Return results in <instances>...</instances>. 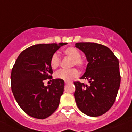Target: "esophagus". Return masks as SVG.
Listing matches in <instances>:
<instances>
[{"mask_svg": "<svg viewBox=\"0 0 132 132\" xmlns=\"http://www.w3.org/2000/svg\"><path fill=\"white\" fill-rule=\"evenodd\" d=\"M70 81H65V84H70Z\"/></svg>", "mask_w": 132, "mask_h": 132, "instance_id": "obj_1", "label": "esophagus"}]
</instances>
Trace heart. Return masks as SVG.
Returning <instances> with one entry per match:
<instances>
[{"mask_svg":"<svg viewBox=\"0 0 132 132\" xmlns=\"http://www.w3.org/2000/svg\"><path fill=\"white\" fill-rule=\"evenodd\" d=\"M63 53L68 57L71 59L70 66H74L75 65L80 68H84L86 62L81 57L80 52L79 50L73 46H69L66 48L63 51ZM60 57L57 53H54L50 60V65L53 69L57 68L60 65ZM79 71L77 68H70L69 70H61L55 73V77L56 79H59L64 81H70L74 78L78 76Z\"/></svg>","mask_w":132,"mask_h":132,"instance_id":"heart-1","label":"heart"}]
</instances>
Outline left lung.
Masks as SVG:
<instances>
[{"label": "left lung", "instance_id": "obj_1", "mask_svg": "<svg viewBox=\"0 0 132 132\" xmlns=\"http://www.w3.org/2000/svg\"><path fill=\"white\" fill-rule=\"evenodd\" d=\"M88 64L80 79L89 84L75 81L77 105L85 114L98 117L111 108L121 84L119 60L109 48L94 42H78Z\"/></svg>", "mask_w": 132, "mask_h": 132}]
</instances>
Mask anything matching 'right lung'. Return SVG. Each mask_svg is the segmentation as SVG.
<instances>
[{
  "instance_id": "right-lung-1",
  "label": "right lung",
  "mask_w": 132,
  "mask_h": 132,
  "mask_svg": "<svg viewBox=\"0 0 132 132\" xmlns=\"http://www.w3.org/2000/svg\"><path fill=\"white\" fill-rule=\"evenodd\" d=\"M66 44L31 46L24 50L15 61L11 74V90L18 104L30 117L44 119L57 109L64 81L55 79L45 86L44 81L52 77L51 56Z\"/></svg>"
}]
</instances>
